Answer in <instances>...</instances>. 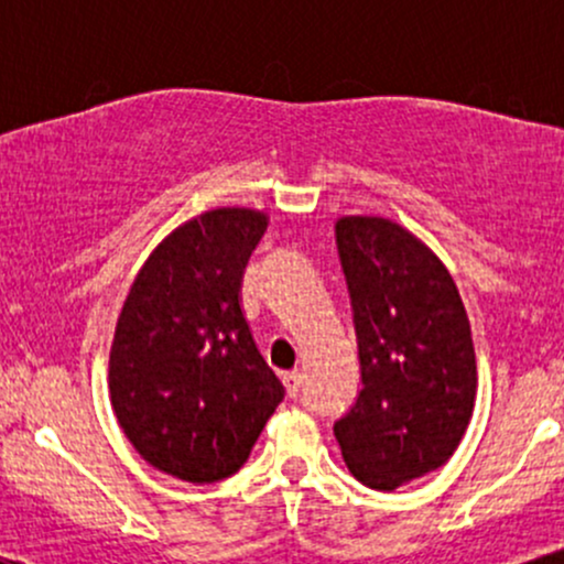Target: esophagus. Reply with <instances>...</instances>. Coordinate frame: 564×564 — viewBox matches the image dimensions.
Here are the masks:
<instances>
[{
	"label": "esophagus",
	"instance_id": "1",
	"mask_svg": "<svg viewBox=\"0 0 564 564\" xmlns=\"http://www.w3.org/2000/svg\"><path fill=\"white\" fill-rule=\"evenodd\" d=\"M302 373L300 371H291V373H283V387H286V394L289 398H300L302 392Z\"/></svg>",
	"mask_w": 564,
	"mask_h": 564
}]
</instances>
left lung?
Returning a JSON list of instances; mask_svg holds the SVG:
<instances>
[{
    "instance_id": "1",
    "label": "left lung",
    "mask_w": 564,
    "mask_h": 564,
    "mask_svg": "<svg viewBox=\"0 0 564 564\" xmlns=\"http://www.w3.org/2000/svg\"><path fill=\"white\" fill-rule=\"evenodd\" d=\"M360 352V390L334 424L355 480L394 490L443 467L467 432L477 360L440 257L387 217L336 219Z\"/></svg>"
}]
</instances>
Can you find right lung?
<instances>
[{
    "label": "right lung",
    "mask_w": 564,
    "mask_h": 564,
    "mask_svg": "<svg viewBox=\"0 0 564 564\" xmlns=\"http://www.w3.org/2000/svg\"><path fill=\"white\" fill-rule=\"evenodd\" d=\"M268 215L217 206L174 228L134 275L111 341L108 390L151 467L217 482L243 467L283 400L241 310Z\"/></svg>",
    "instance_id": "obj_1"
}]
</instances>
